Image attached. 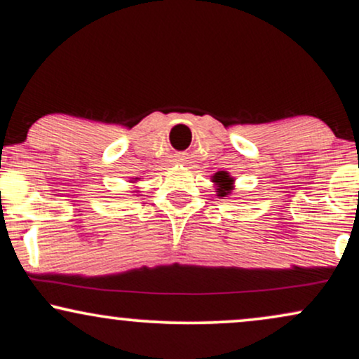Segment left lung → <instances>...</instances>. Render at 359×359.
Masks as SVG:
<instances>
[{
	"label": "left lung",
	"instance_id": "1",
	"mask_svg": "<svg viewBox=\"0 0 359 359\" xmlns=\"http://www.w3.org/2000/svg\"><path fill=\"white\" fill-rule=\"evenodd\" d=\"M214 182L219 184V189H217L219 196L226 197L229 191H231V184H232L231 177H229L227 174H215L214 175Z\"/></svg>",
	"mask_w": 359,
	"mask_h": 359
}]
</instances>
